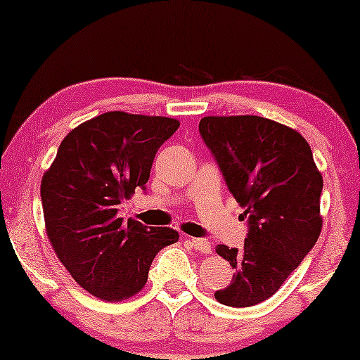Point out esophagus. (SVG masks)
Listing matches in <instances>:
<instances>
[{"mask_svg":"<svg viewBox=\"0 0 360 360\" xmlns=\"http://www.w3.org/2000/svg\"><path fill=\"white\" fill-rule=\"evenodd\" d=\"M189 243L201 254H210L212 252V243L206 240V238H189Z\"/></svg>","mask_w":360,"mask_h":360,"instance_id":"obj_1","label":"esophagus"}]
</instances>
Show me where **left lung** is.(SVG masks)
<instances>
[{
    "label": "left lung",
    "instance_id": "8db88e82",
    "mask_svg": "<svg viewBox=\"0 0 360 360\" xmlns=\"http://www.w3.org/2000/svg\"><path fill=\"white\" fill-rule=\"evenodd\" d=\"M200 135L249 225L242 249L217 245L233 278L214 298L226 307H254L271 298L315 247L323 177L303 135L269 118L205 117Z\"/></svg>",
    "mask_w": 360,
    "mask_h": 360
}]
</instances>
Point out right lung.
<instances>
[{"mask_svg":"<svg viewBox=\"0 0 360 360\" xmlns=\"http://www.w3.org/2000/svg\"><path fill=\"white\" fill-rule=\"evenodd\" d=\"M179 122L108 111L65 135L40 184L45 229L74 281L96 298L122 301L146 286L152 260L179 235L117 218L146 189L160 146Z\"/></svg>","mask_w":360,"mask_h":360,"instance_id":"add662e5","label":"right lung"}]
</instances>
